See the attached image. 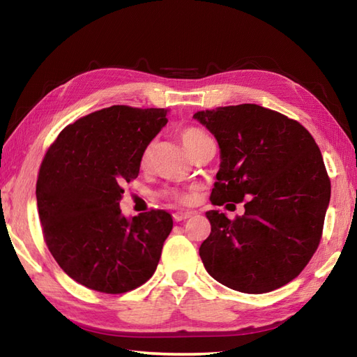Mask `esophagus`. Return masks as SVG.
<instances>
[{"label":"esophagus","mask_w":357,"mask_h":357,"mask_svg":"<svg viewBox=\"0 0 357 357\" xmlns=\"http://www.w3.org/2000/svg\"><path fill=\"white\" fill-rule=\"evenodd\" d=\"M190 216H192V211H176V213H173V219L176 222L185 221V219H188Z\"/></svg>","instance_id":"1"}]
</instances>
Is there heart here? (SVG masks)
<instances>
[{
    "label": "heart",
    "instance_id": "obj_1",
    "mask_svg": "<svg viewBox=\"0 0 357 357\" xmlns=\"http://www.w3.org/2000/svg\"><path fill=\"white\" fill-rule=\"evenodd\" d=\"M179 136H181V141H183L185 149L190 151L193 156H196V153H198V151L204 146H206L207 142L211 141L207 136V133L202 132L198 127H185L179 132ZM150 158H151V146H147L146 149H144L142 155H141V164L147 165ZM169 196L172 199L178 201L181 204H190L195 198L192 192H176V190L169 192Z\"/></svg>",
    "mask_w": 357,
    "mask_h": 357
}]
</instances>
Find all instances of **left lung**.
I'll return each mask as SVG.
<instances>
[{"label": "left lung", "instance_id": "8db88e82", "mask_svg": "<svg viewBox=\"0 0 357 357\" xmlns=\"http://www.w3.org/2000/svg\"><path fill=\"white\" fill-rule=\"evenodd\" d=\"M193 118L221 149L211 204L248 198L233 221L218 210L206 213L211 231L199 248L204 267L231 290H276L305 268L322 238L331 184L321 150L298 121L256 104Z\"/></svg>", "mask_w": 357, "mask_h": 357}]
</instances>
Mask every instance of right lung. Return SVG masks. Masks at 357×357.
<instances>
[{
  "instance_id": "1",
  "label": "right lung",
  "mask_w": 357,
  "mask_h": 357,
  "mask_svg": "<svg viewBox=\"0 0 357 357\" xmlns=\"http://www.w3.org/2000/svg\"><path fill=\"white\" fill-rule=\"evenodd\" d=\"M165 115L112 105L64 127L45 151L36 181L43 236L66 275L90 290L127 293L158 267L172 215L155 208L127 219L119 201Z\"/></svg>"
}]
</instances>
